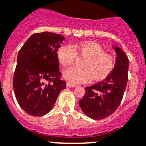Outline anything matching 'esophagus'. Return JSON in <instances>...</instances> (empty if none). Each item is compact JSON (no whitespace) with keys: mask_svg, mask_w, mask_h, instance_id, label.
Listing matches in <instances>:
<instances>
[{"mask_svg":"<svg viewBox=\"0 0 146 146\" xmlns=\"http://www.w3.org/2000/svg\"><path fill=\"white\" fill-rule=\"evenodd\" d=\"M66 87H76V85L73 84H71V83H70V82H67V83H66Z\"/></svg>","mask_w":146,"mask_h":146,"instance_id":"esophagus-1","label":"esophagus"}]
</instances>
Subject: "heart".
<instances>
[{
	"mask_svg": "<svg viewBox=\"0 0 146 146\" xmlns=\"http://www.w3.org/2000/svg\"><path fill=\"white\" fill-rule=\"evenodd\" d=\"M57 59L62 66L67 67L75 61L76 56L85 58L82 68L70 67L64 70L63 76L73 84H82L93 79L102 80L112 73L116 64L115 57L105 52L104 48L94 42H84L75 46H62L56 52Z\"/></svg>",
	"mask_w": 146,
	"mask_h": 146,
	"instance_id": "obj_1",
	"label": "heart"
}]
</instances>
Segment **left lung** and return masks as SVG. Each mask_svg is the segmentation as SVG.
Segmentation results:
<instances>
[{
  "mask_svg": "<svg viewBox=\"0 0 146 146\" xmlns=\"http://www.w3.org/2000/svg\"><path fill=\"white\" fill-rule=\"evenodd\" d=\"M114 48L117 53L114 70L103 81L85 87V94L79 101L82 111L92 119H104L113 114L119 107L126 88L128 59L119 47Z\"/></svg>",
  "mask_w": 146,
  "mask_h": 146,
  "instance_id": "1",
  "label": "left lung"
}]
</instances>
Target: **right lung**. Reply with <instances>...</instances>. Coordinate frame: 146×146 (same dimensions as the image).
<instances>
[{
    "instance_id": "right-lung-1",
    "label": "right lung",
    "mask_w": 146,
    "mask_h": 146,
    "mask_svg": "<svg viewBox=\"0 0 146 146\" xmlns=\"http://www.w3.org/2000/svg\"><path fill=\"white\" fill-rule=\"evenodd\" d=\"M64 39L63 35L52 32L35 33L18 52L13 87L18 103L30 115L48 113L66 88L56 55Z\"/></svg>"
}]
</instances>
